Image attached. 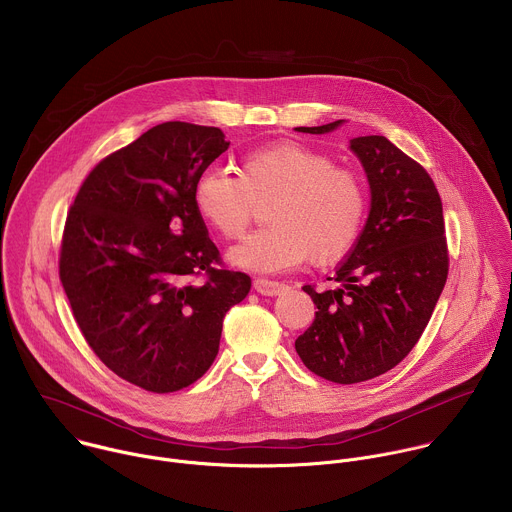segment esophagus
<instances>
[{
    "label": "esophagus",
    "mask_w": 512,
    "mask_h": 512,
    "mask_svg": "<svg viewBox=\"0 0 512 512\" xmlns=\"http://www.w3.org/2000/svg\"><path fill=\"white\" fill-rule=\"evenodd\" d=\"M284 284L276 282V280H268V278H258L254 280V290L262 296H278L280 292H284Z\"/></svg>",
    "instance_id": "34e87169"
}]
</instances>
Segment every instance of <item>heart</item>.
Segmentation results:
<instances>
[{"label": "heart", "mask_w": 512, "mask_h": 512, "mask_svg": "<svg viewBox=\"0 0 512 512\" xmlns=\"http://www.w3.org/2000/svg\"><path fill=\"white\" fill-rule=\"evenodd\" d=\"M192 198L198 216L226 240L240 238L256 204L272 200L266 212L270 228L228 252L234 266L260 274L284 272L308 258L314 264L342 258L360 238L368 214L362 178L296 142L248 152L238 176L220 168L206 170Z\"/></svg>", "instance_id": "heart-1"}]
</instances>
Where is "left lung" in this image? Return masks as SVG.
Returning <instances> with one entry per match:
<instances>
[{
  "label": "left lung",
  "instance_id": "left-lung-1",
  "mask_svg": "<svg viewBox=\"0 0 512 512\" xmlns=\"http://www.w3.org/2000/svg\"><path fill=\"white\" fill-rule=\"evenodd\" d=\"M296 128L328 134L342 126ZM370 186L360 238L332 290L310 294L318 312L294 342L314 374L354 384L394 368L422 336L448 274L442 202L426 170L384 136L350 140Z\"/></svg>",
  "mask_w": 512,
  "mask_h": 512
}]
</instances>
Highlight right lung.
Here are the masks:
<instances>
[{
  "label": "right lung",
  "mask_w": 512,
  "mask_h": 512,
  "mask_svg": "<svg viewBox=\"0 0 512 512\" xmlns=\"http://www.w3.org/2000/svg\"><path fill=\"white\" fill-rule=\"evenodd\" d=\"M228 146L220 128L158 124L90 172L66 220L60 278L74 318L110 370L150 392L212 366L222 320L252 286L212 266L218 248L192 198Z\"/></svg>",
  "instance_id": "1"
}]
</instances>
